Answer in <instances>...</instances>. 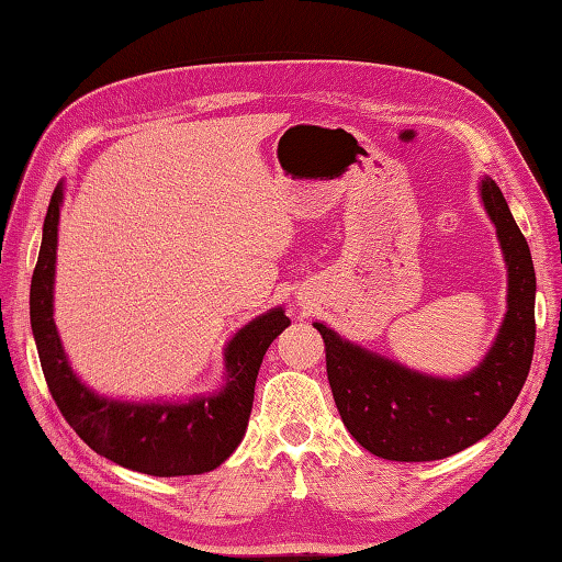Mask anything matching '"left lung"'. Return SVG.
Wrapping results in <instances>:
<instances>
[{"label":"left lung","mask_w":562,"mask_h":562,"mask_svg":"<svg viewBox=\"0 0 562 562\" xmlns=\"http://www.w3.org/2000/svg\"><path fill=\"white\" fill-rule=\"evenodd\" d=\"M481 200L507 262V314L473 372L427 376L314 324L326 342L328 384L342 423L381 459L435 461L475 445L503 423L529 376L536 342L531 250L491 178H483Z\"/></svg>","instance_id":"obj_1"}]
</instances>
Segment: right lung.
<instances>
[{
  "label": "right lung",
  "mask_w": 562,
  "mask_h": 562,
  "mask_svg": "<svg viewBox=\"0 0 562 562\" xmlns=\"http://www.w3.org/2000/svg\"><path fill=\"white\" fill-rule=\"evenodd\" d=\"M59 207L63 183L47 205L31 280V328L59 413L93 451L130 471L171 479L217 469L244 439L262 355L290 326V318L278 306L236 333L224 350L226 386L214 396L188 403H127L97 396L71 372L53 321Z\"/></svg>",
  "instance_id": "add662e5"
}]
</instances>
